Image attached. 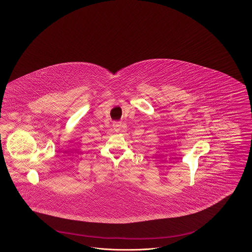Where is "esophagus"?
Masks as SVG:
<instances>
[{
    "label": "esophagus",
    "mask_w": 252,
    "mask_h": 252,
    "mask_svg": "<svg viewBox=\"0 0 252 252\" xmlns=\"http://www.w3.org/2000/svg\"><path fill=\"white\" fill-rule=\"evenodd\" d=\"M120 126H121V122L114 123V127H115V129L119 130Z\"/></svg>",
    "instance_id": "obj_1"
}]
</instances>
